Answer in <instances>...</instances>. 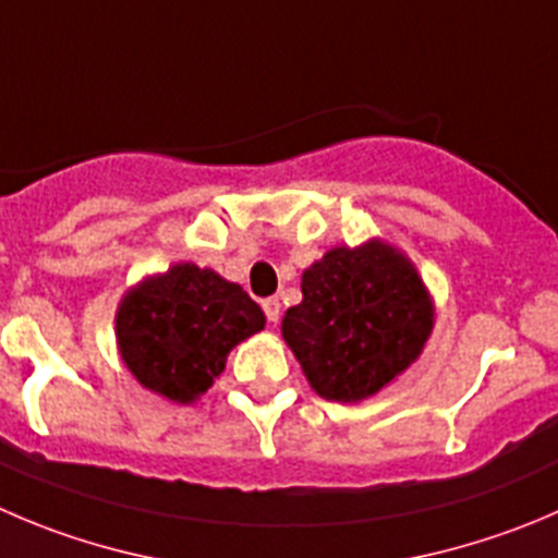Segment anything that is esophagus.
I'll return each mask as SVG.
<instances>
[{"label": "esophagus", "instance_id": "1", "mask_svg": "<svg viewBox=\"0 0 558 558\" xmlns=\"http://www.w3.org/2000/svg\"><path fill=\"white\" fill-rule=\"evenodd\" d=\"M263 310H265V317H268V323H276L279 320V315H282V304H279V299H265Z\"/></svg>", "mask_w": 558, "mask_h": 558}]
</instances>
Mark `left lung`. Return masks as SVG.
I'll return each instance as SVG.
<instances>
[{
	"instance_id": "1",
	"label": "left lung",
	"mask_w": 558,
	"mask_h": 558,
	"mask_svg": "<svg viewBox=\"0 0 558 558\" xmlns=\"http://www.w3.org/2000/svg\"><path fill=\"white\" fill-rule=\"evenodd\" d=\"M299 306L282 337L312 389L359 402L405 373L433 331L435 310L422 276L391 243L333 246L301 276Z\"/></svg>"
}]
</instances>
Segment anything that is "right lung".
Listing matches in <instances>:
<instances>
[{
    "mask_svg": "<svg viewBox=\"0 0 558 558\" xmlns=\"http://www.w3.org/2000/svg\"><path fill=\"white\" fill-rule=\"evenodd\" d=\"M117 348L145 389L189 405L225 373L230 350L263 331L246 290L216 270L178 263L147 276L117 306Z\"/></svg>",
    "mask_w": 558,
    "mask_h": 558,
    "instance_id": "add662e5",
    "label": "right lung"
}]
</instances>
